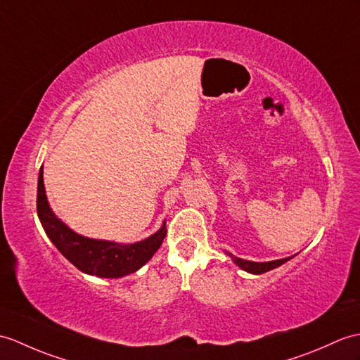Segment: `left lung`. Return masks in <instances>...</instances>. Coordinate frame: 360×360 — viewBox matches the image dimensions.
Returning a JSON list of instances; mask_svg holds the SVG:
<instances>
[{
  "instance_id": "left-lung-1",
  "label": "left lung",
  "mask_w": 360,
  "mask_h": 360,
  "mask_svg": "<svg viewBox=\"0 0 360 360\" xmlns=\"http://www.w3.org/2000/svg\"><path fill=\"white\" fill-rule=\"evenodd\" d=\"M227 255L233 259V262H235L239 269L245 270L248 273H253V274H262V273H266L273 269H278V266L285 264L287 261H290L291 257H293L291 256V257H285V259H278V261H270V262H252V261H245V259L233 256L231 253H227Z\"/></svg>"
}]
</instances>
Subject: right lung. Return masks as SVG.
Segmentation results:
<instances>
[{"instance_id": "add662e5", "label": "right lung", "mask_w": 360, "mask_h": 360, "mask_svg": "<svg viewBox=\"0 0 360 360\" xmlns=\"http://www.w3.org/2000/svg\"><path fill=\"white\" fill-rule=\"evenodd\" d=\"M37 212L46 235L67 261H70L79 271L98 278H122L135 273L152 259L167 235L165 222L155 235L135 244H118L78 235L58 219L50 208L44 188L43 167L38 174Z\"/></svg>"}]
</instances>
